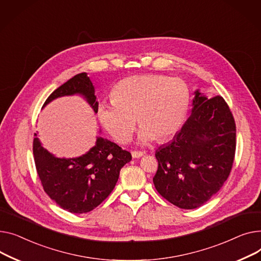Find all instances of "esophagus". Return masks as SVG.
<instances>
[{
  "instance_id": "esophagus-1",
  "label": "esophagus",
  "mask_w": 261,
  "mask_h": 261,
  "mask_svg": "<svg viewBox=\"0 0 261 261\" xmlns=\"http://www.w3.org/2000/svg\"><path fill=\"white\" fill-rule=\"evenodd\" d=\"M144 155V152L143 151H138V150H134V151H132V156H133V158H140V157H142Z\"/></svg>"
}]
</instances>
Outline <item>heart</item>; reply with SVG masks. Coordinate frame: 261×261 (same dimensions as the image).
Masks as SVG:
<instances>
[{
	"instance_id": "1",
	"label": "heart",
	"mask_w": 261,
	"mask_h": 261,
	"mask_svg": "<svg viewBox=\"0 0 261 261\" xmlns=\"http://www.w3.org/2000/svg\"><path fill=\"white\" fill-rule=\"evenodd\" d=\"M191 95L185 81L162 74L133 75L113 89V100L98 105V119L114 139L128 143L141 125L138 143L146 145L174 135L185 121Z\"/></svg>"
}]
</instances>
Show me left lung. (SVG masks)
Wrapping results in <instances>:
<instances>
[{
    "mask_svg": "<svg viewBox=\"0 0 261 261\" xmlns=\"http://www.w3.org/2000/svg\"><path fill=\"white\" fill-rule=\"evenodd\" d=\"M192 114L173 140L156 150L152 178L158 193L174 205H203L224 185L236 149V125L222 97L194 93Z\"/></svg>",
    "mask_w": 261,
    "mask_h": 261,
    "instance_id": "1",
    "label": "left lung"
}]
</instances>
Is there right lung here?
Instances as JSON below:
<instances>
[{"instance_id":"obj_1","label":"right lung","mask_w":261,"mask_h":261,"mask_svg":"<svg viewBox=\"0 0 261 261\" xmlns=\"http://www.w3.org/2000/svg\"><path fill=\"white\" fill-rule=\"evenodd\" d=\"M74 95L82 97L97 114L95 87L86 72L58 87L42 109L58 98ZM34 157L45 193L60 207L74 214L93 211L104 201L114 190L121 168L132 160L129 151L102 137H97L95 145L85 154L73 158L56 157L36 137Z\"/></svg>"}]
</instances>
